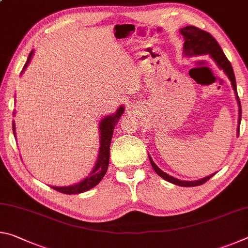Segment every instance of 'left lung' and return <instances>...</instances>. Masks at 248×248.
<instances>
[{"mask_svg": "<svg viewBox=\"0 0 248 248\" xmlns=\"http://www.w3.org/2000/svg\"><path fill=\"white\" fill-rule=\"evenodd\" d=\"M180 33L184 36L185 43H184V53L185 56L191 57V56H202V54H209L213 60H215L216 63L217 64L220 69L224 71V73L228 75L231 84H232V87L235 92V96H236V100L238 104V108H240V116H238V124H241V118H242V107H241V102L240 98H238L237 91H236V81H235V75L233 72V68L231 65L230 61L228 58L225 57L223 50L221 49L220 45L217 44V41L213 38L211 33L202 31V29L197 28L195 26H186L180 29ZM238 132V130H237ZM151 165H152L153 170L155 173L161 176L163 179L167 180L171 184L178 185V186L182 187H194V186H200V185L204 184L207 180L212 177L215 174H211L207 177L201 178L198 180H191V182H187V180H180L173 177V176H170L166 174L165 171H163L161 169H158L156 164L153 162V159L149 156Z\"/></svg>", "mask_w": 248, "mask_h": 248, "instance_id": "1", "label": "left lung"}]
</instances>
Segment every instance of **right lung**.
Returning a JSON list of instances; mask_svg holds the SVG:
<instances>
[{
    "mask_svg": "<svg viewBox=\"0 0 248 248\" xmlns=\"http://www.w3.org/2000/svg\"><path fill=\"white\" fill-rule=\"evenodd\" d=\"M33 50L31 51L28 56V59L26 63L24 65V70L27 68L29 62H31V59L32 58ZM23 70V72H24ZM124 106H120L117 109L115 114L109 115L100 121L99 124V133H100V145H99V154L97 157V161H96V164L94 166L93 170L91 171V174L87 176L86 178H84L82 182H79L75 185H71V186L66 187H54L51 186L54 190L59 192H62V194L66 195H75V194H81V192L87 191L94 188L96 185H98L100 180L106 174L108 170V164H109V150H110V143H111V138H112V132H114V129L116 127L117 123H118L119 118L121 115L124 114ZM15 114V112H14ZM13 132L16 138V132H15V123L13 121Z\"/></svg>",
    "mask_w": 248,
    "mask_h": 248,
    "instance_id": "add662e5",
    "label": "right lung"
}]
</instances>
